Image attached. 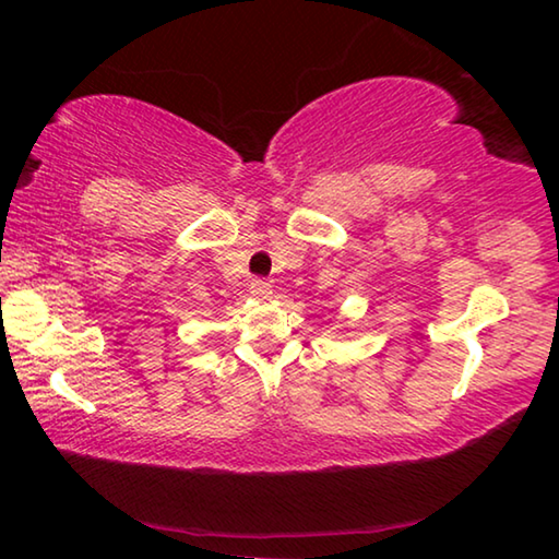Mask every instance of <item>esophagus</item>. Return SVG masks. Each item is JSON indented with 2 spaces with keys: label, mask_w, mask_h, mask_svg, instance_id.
Instances as JSON below:
<instances>
[{
  "label": "esophagus",
  "mask_w": 559,
  "mask_h": 559,
  "mask_svg": "<svg viewBox=\"0 0 559 559\" xmlns=\"http://www.w3.org/2000/svg\"><path fill=\"white\" fill-rule=\"evenodd\" d=\"M249 293H251L253 298L266 300V298H271L273 288H271V283H269V281H253V283H251V288H249Z\"/></svg>",
  "instance_id": "esophagus-1"
}]
</instances>
